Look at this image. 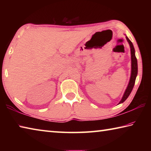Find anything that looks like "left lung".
Returning <instances> with one entry per match:
<instances>
[{
	"label": "left lung",
	"mask_w": 151,
	"mask_h": 151,
	"mask_svg": "<svg viewBox=\"0 0 151 151\" xmlns=\"http://www.w3.org/2000/svg\"><path fill=\"white\" fill-rule=\"evenodd\" d=\"M127 41L129 42L130 47H131V78H130V81L129 83V85H128L126 91L124 92V94L121 101H120L119 104L122 103L123 102L126 101V99L129 97V96L131 94L132 88L134 87V83H135V80H136V77L138 73V65H137V60L136 58V56H135L134 53V48L133 47V45H132V42L129 39V38L126 37Z\"/></svg>",
	"instance_id": "obj_1"
}]
</instances>
